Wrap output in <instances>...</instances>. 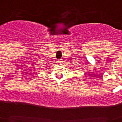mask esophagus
I'll return each mask as SVG.
<instances>
[{
	"label": "esophagus",
	"instance_id": "1",
	"mask_svg": "<svg viewBox=\"0 0 122 122\" xmlns=\"http://www.w3.org/2000/svg\"><path fill=\"white\" fill-rule=\"evenodd\" d=\"M57 62H58V63H62V62H63V61H62V59H58Z\"/></svg>",
	"mask_w": 122,
	"mask_h": 122
}]
</instances>
